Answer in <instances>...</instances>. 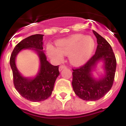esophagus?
Here are the masks:
<instances>
[{
    "mask_svg": "<svg viewBox=\"0 0 126 126\" xmlns=\"http://www.w3.org/2000/svg\"><path fill=\"white\" fill-rule=\"evenodd\" d=\"M66 68V66L64 65H60L59 67V71H61L62 70H63L64 69H65Z\"/></svg>",
    "mask_w": 126,
    "mask_h": 126,
    "instance_id": "34e87169",
    "label": "esophagus"
}]
</instances>
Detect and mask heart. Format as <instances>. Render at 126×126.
I'll return each instance as SVG.
<instances>
[{
    "label": "heart",
    "instance_id": "heart-1",
    "mask_svg": "<svg viewBox=\"0 0 126 126\" xmlns=\"http://www.w3.org/2000/svg\"><path fill=\"white\" fill-rule=\"evenodd\" d=\"M56 45L57 47L51 44L47 46V52L51 59L60 62L63 60L64 55H69L71 64L78 66L83 65L90 59L95 43L92 36L79 34L60 40Z\"/></svg>",
    "mask_w": 126,
    "mask_h": 126
}]
</instances>
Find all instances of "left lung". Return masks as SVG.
Masks as SVG:
<instances>
[{
  "instance_id": "obj_1",
  "label": "left lung",
  "mask_w": 126,
  "mask_h": 126,
  "mask_svg": "<svg viewBox=\"0 0 126 126\" xmlns=\"http://www.w3.org/2000/svg\"><path fill=\"white\" fill-rule=\"evenodd\" d=\"M93 33L98 43L94 55L84 65L73 69V90L77 96L86 101L98 100L109 92L113 85L117 64L110 45L95 31ZM100 62L104 74L97 79L93 72Z\"/></svg>"
}]
</instances>
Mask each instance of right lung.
I'll list each match as a JSON object with an SVG mask.
<instances>
[{"label":"right lung","instance_id":"add662e5","mask_svg":"<svg viewBox=\"0 0 126 126\" xmlns=\"http://www.w3.org/2000/svg\"><path fill=\"white\" fill-rule=\"evenodd\" d=\"M43 34H36L26 38L19 42L13 50L10 65L13 71L14 84L21 95L32 102H42L52 94L55 80L59 76V65H53L47 60L43 50ZM23 49H31L39 56L40 67L34 77H26L18 71L15 59L18 53Z\"/></svg>","mask_w":126,"mask_h":126}]
</instances>
